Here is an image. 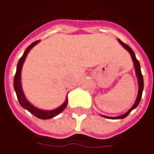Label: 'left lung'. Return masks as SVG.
<instances>
[{"label":"left lung","mask_w":154,"mask_h":154,"mask_svg":"<svg viewBox=\"0 0 154 154\" xmlns=\"http://www.w3.org/2000/svg\"><path fill=\"white\" fill-rule=\"evenodd\" d=\"M119 42H120L121 45H122L127 50V51L130 53L131 56H132V58H133V63H134V66H135V69H136V73H137V76L138 78V85H139V89H138V95H137V100H136L135 103L133 104V106L132 108L129 109V110L125 113V114H124V115L120 116H116V117H108V116H104L105 118H110V119H123V118L126 117L131 112V111L133 110L134 108H136L138 106L139 103H140V99H141V96H142V91H143V88H144V80H143V76L142 74H141V71H140V63H139V61L137 59L135 56V54L133 52V51L132 49L128 46V45H126L125 43H124L122 41H120V39L118 40Z\"/></svg>","instance_id":"obj_1"}]
</instances>
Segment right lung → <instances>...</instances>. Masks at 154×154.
I'll use <instances>...</instances> for the list:
<instances>
[{
	"mask_svg": "<svg viewBox=\"0 0 154 154\" xmlns=\"http://www.w3.org/2000/svg\"><path fill=\"white\" fill-rule=\"evenodd\" d=\"M39 42V40L34 42L31 45L27 47V49L25 51L24 54L21 57V58L19 59L18 63H17V71L16 74H15V76H14V90L16 91L17 97L18 99V101L21 106L22 108H26V110H28L29 112L33 114L34 116H35L36 117L39 118V119H42V120H46V119H51V118H53L54 116H56L57 115H58L59 113H61L66 108V105H67V98H66V100L63 103V105H61L59 108H56L54 110L52 111H45V110H41V109H38V108H35L34 106L30 104L29 103L27 100L26 99L25 96H24L23 91H22V89H21V68H22V65L24 63V61L26 59V56L28 54L29 51L31 50V48L34 45H36L38 42Z\"/></svg>",
	"mask_w": 154,
	"mask_h": 154,
	"instance_id": "right-lung-1",
	"label": "right lung"
}]
</instances>
